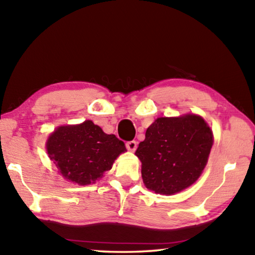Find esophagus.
<instances>
[{
	"instance_id": "1",
	"label": "esophagus",
	"mask_w": 255,
	"mask_h": 255,
	"mask_svg": "<svg viewBox=\"0 0 255 255\" xmlns=\"http://www.w3.org/2000/svg\"><path fill=\"white\" fill-rule=\"evenodd\" d=\"M126 147H127L128 150L134 151V150H136V149H137V141H134V140L127 141V142H126Z\"/></svg>"
}]
</instances>
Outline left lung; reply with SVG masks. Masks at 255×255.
I'll list each match as a JSON object with an SVG mask.
<instances>
[{
	"instance_id": "left-lung-1",
	"label": "left lung",
	"mask_w": 255,
	"mask_h": 255,
	"mask_svg": "<svg viewBox=\"0 0 255 255\" xmlns=\"http://www.w3.org/2000/svg\"><path fill=\"white\" fill-rule=\"evenodd\" d=\"M212 144L211 129L200 116L156 119L136 150L143 183L159 194L188 188L200 177Z\"/></svg>"
}]
</instances>
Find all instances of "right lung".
<instances>
[{"label": "right lung", "mask_w": 255, "mask_h": 255, "mask_svg": "<svg viewBox=\"0 0 255 255\" xmlns=\"http://www.w3.org/2000/svg\"><path fill=\"white\" fill-rule=\"evenodd\" d=\"M46 149L63 177L82 186L102 178L115 159L126 151L122 140L105 133L92 121L58 127L49 136Z\"/></svg>", "instance_id": "add662e5"}]
</instances>
